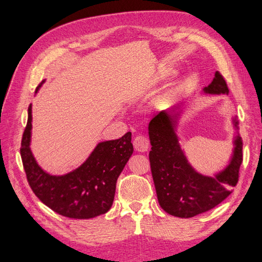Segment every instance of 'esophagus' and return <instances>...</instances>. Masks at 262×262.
Segmentation results:
<instances>
[{"mask_svg":"<svg viewBox=\"0 0 262 262\" xmlns=\"http://www.w3.org/2000/svg\"><path fill=\"white\" fill-rule=\"evenodd\" d=\"M134 147L139 152H146V151L149 149V140L147 137L142 136V135H138L134 138Z\"/></svg>","mask_w":262,"mask_h":262,"instance_id":"34e87169","label":"esophagus"}]
</instances>
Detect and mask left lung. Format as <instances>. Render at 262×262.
Instances as JSON below:
<instances>
[{
  "label": "left lung",
  "mask_w": 262,
  "mask_h": 262,
  "mask_svg": "<svg viewBox=\"0 0 262 262\" xmlns=\"http://www.w3.org/2000/svg\"><path fill=\"white\" fill-rule=\"evenodd\" d=\"M204 92L229 95V88L220 73L215 72L213 80L204 88ZM179 116L175 108L164 110L150 121L149 160L160 206L168 214L187 219L211 210L231 195L232 188L238 182L243 141L238 123L233 117L236 134L229 164L213 176L204 175L192 167L180 145L176 134Z\"/></svg>",
  "instance_id": "8db88e82"
}]
</instances>
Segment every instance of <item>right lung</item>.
Masks as SVG:
<instances>
[{
    "label": "right lung",
    "instance_id": "obj_1",
    "mask_svg": "<svg viewBox=\"0 0 262 262\" xmlns=\"http://www.w3.org/2000/svg\"><path fill=\"white\" fill-rule=\"evenodd\" d=\"M31 123L30 104L20 156L35 195L54 212L66 217L91 219L106 213L113 204L116 181L133 155L132 133H126L120 139L99 142L76 170L64 175H51L38 164L31 152Z\"/></svg>",
    "mask_w": 262,
    "mask_h": 262
}]
</instances>
